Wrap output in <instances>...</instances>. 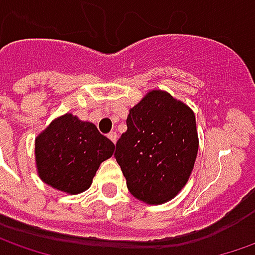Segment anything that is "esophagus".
Listing matches in <instances>:
<instances>
[{"label": "esophagus", "mask_w": 255, "mask_h": 255, "mask_svg": "<svg viewBox=\"0 0 255 255\" xmlns=\"http://www.w3.org/2000/svg\"><path fill=\"white\" fill-rule=\"evenodd\" d=\"M108 137L112 140L113 143H116V139H118V134H116V132H111L109 134H108Z\"/></svg>", "instance_id": "esophagus-1"}]
</instances>
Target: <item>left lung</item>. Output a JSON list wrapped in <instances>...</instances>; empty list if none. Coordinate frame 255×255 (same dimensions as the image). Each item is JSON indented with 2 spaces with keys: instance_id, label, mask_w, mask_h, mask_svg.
<instances>
[{
  "instance_id": "obj_1",
  "label": "left lung",
  "mask_w": 255,
  "mask_h": 255,
  "mask_svg": "<svg viewBox=\"0 0 255 255\" xmlns=\"http://www.w3.org/2000/svg\"><path fill=\"white\" fill-rule=\"evenodd\" d=\"M126 126L115 157L129 191L147 204L171 200L189 180L199 150L193 111L154 89L129 111Z\"/></svg>"
}]
</instances>
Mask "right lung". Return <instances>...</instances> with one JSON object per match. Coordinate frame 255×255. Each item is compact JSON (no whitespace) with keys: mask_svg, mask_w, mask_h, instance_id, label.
<instances>
[{"mask_svg":"<svg viewBox=\"0 0 255 255\" xmlns=\"http://www.w3.org/2000/svg\"><path fill=\"white\" fill-rule=\"evenodd\" d=\"M115 144L91 122L66 113L35 139V162L41 180L56 190L78 194L91 187L101 163Z\"/></svg>","mask_w":255,"mask_h":255,"instance_id":"add662e5","label":"right lung"}]
</instances>
